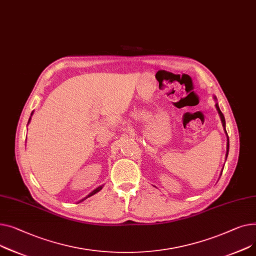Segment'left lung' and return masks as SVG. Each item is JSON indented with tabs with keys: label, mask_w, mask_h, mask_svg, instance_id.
<instances>
[{
	"label": "left lung",
	"mask_w": 256,
	"mask_h": 256,
	"mask_svg": "<svg viewBox=\"0 0 256 256\" xmlns=\"http://www.w3.org/2000/svg\"><path fill=\"white\" fill-rule=\"evenodd\" d=\"M214 99H215V100H217V98H216V97H214ZM216 108H217L218 114H219V116H220V118H221V122H222V126H223V128H224V131H225V133H226V135H228V132H226V130H225V118H224V116H223V114L221 112V110H220V108H219V106H218V103H216ZM228 150H230V140H228V136L226 158H228ZM225 160H226V159H225ZM221 174H222V172H221Z\"/></svg>",
	"instance_id": "obj_1"
}]
</instances>
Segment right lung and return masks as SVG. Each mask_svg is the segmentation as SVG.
<instances>
[{
  "instance_id": "1",
  "label": "right lung",
  "mask_w": 256,
  "mask_h": 256,
  "mask_svg": "<svg viewBox=\"0 0 256 256\" xmlns=\"http://www.w3.org/2000/svg\"><path fill=\"white\" fill-rule=\"evenodd\" d=\"M32 114H33V112H32V114H31V116H32ZM30 121H31V116H30V118H28V122H30ZM102 187H103V186H99V187H98V188H96V189H95V190H93V191H92V192H91V193H90V194H88V196H86V198H82V200H80V202H82V200H86V198H90V196H92V195H94V194H95V193H97V192H99V191H100V190H101V189H102Z\"/></svg>"
}]
</instances>
